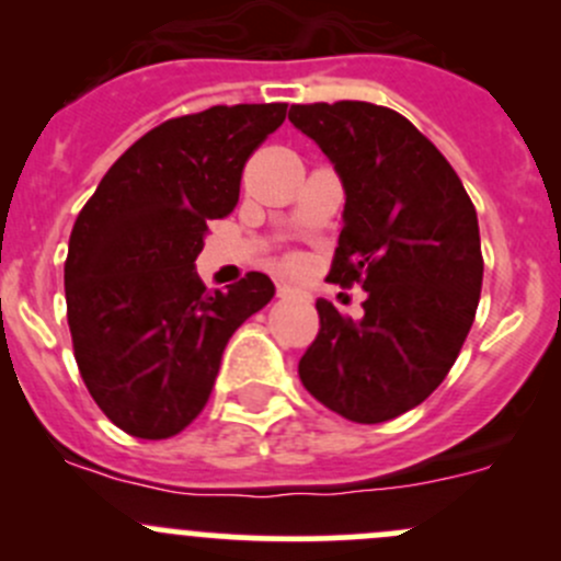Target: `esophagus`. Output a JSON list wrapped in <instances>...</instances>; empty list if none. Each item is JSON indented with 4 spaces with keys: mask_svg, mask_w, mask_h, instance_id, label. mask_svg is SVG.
<instances>
[{
    "mask_svg": "<svg viewBox=\"0 0 561 561\" xmlns=\"http://www.w3.org/2000/svg\"><path fill=\"white\" fill-rule=\"evenodd\" d=\"M279 298H282V301H290V298H304V293L296 290V287L279 285Z\"/></svg>",
    "mask_w": 561,
    "mask_h": 561,
    "instance_id": "obj_1",
    "label": "esophagus"
}]
</instances>
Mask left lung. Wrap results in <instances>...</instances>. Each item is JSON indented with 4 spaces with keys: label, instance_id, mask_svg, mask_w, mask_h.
<instances>
[{
    "label": "left lung",
    "instance_id": "left-lung-1",
    "mask_svg": "<svg viewBox=\"0 0 561 561\" xmlns=\"http://www.w3.org/2000/svg\"><path fill=\"white\" fill-rule=\"evenodd\" d=\"M344 190L328 279L360 282L364 317L317 298L304 388L353 423L404 415L434 393L472 328L483 285L478 214L450 162L390 107L342 100L290 107Z\"/></svg>",
    "mask_w": 561,
    "mask_h": 561
}]
</instances>
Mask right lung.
<instances>
[{
  "mask_svg": "<svg viewBox=\"0 0 561 561\" xmlns=\"http://www.w3.org/2000/svg\"><path fill=\"white\" fill-rule=\"evenodd\" d=\"M287 105H214L135 140L78 214L65 263L78 369L122 432L168 439L211 396L236 328L274 298L260 271L208 293V222L239 203L241 171Z\"/></svg>",
  "mask_w": 561,
  "mask_h": 561,
  "instance_id": "add662e5",
  "label": "right lung"
}]
</instances>
